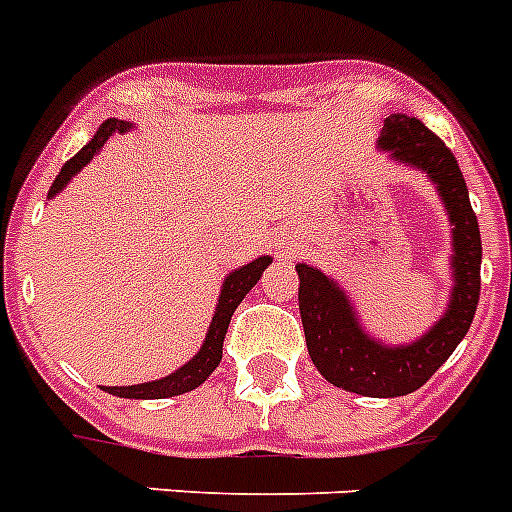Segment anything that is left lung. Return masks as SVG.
I'll list each match as a JSON object with an SVG mask.
<instances>
[{
    "label": "left lung",
    "mask_w": 512,
    "mask_h": 512,
    "mask_svg": "<svg viewBox=\"0 0 512 512\" xmlns=\"http://www.w3.org/2000/svg\"><path fill=\"white\" fill-rule=\"evenodd\" d=\"M377 145L393 161L424 171L437 184L453 223V291L448 309L414 343L385 346L359 325L351 299L333 278L299 263V312L307 351L325 380L367 398H398L422 388L471 328L482 289V234L458 161L435 132L416 117L390 114Z\"/></svg>",
    "instance_id": "8db88e82"
}]
</instances>
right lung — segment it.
Returning <instances> with one entry per match:
<instances>
[{
	"label": "right lung",
	"mask_w": 512,
	"mask_h": 512,
	"mask_svg": "<svg viewBox=\"0 0 512 512\" xmlns=\"http://www.w3.org/2000/svg\"><path fill=\"white\" fill-rule=\"evenodd\" d=\"M132 124L130 122H122V119H106V122L98 127V132L90 137V143L85 145L80 153L70 158V161L64 163L62 171L57 174L54 184H51L49 197H57V192H62L67 184H70L72 176L77 171L88 166L93 161L98 150L103 148V143L109 140L114 132H127ZM273 263V257H257L252 263L242 265L239 270L229 273V276L223 278V286H221V296H218V304H216V315L210 320V328L205 333V341L200 346L195 356H192L190 362L179 367L176 372L171 375L161 377V380H153V382H140V385H127V388H103L106 393L111 395H119V398H169V395H182V393H190L195 390L197 385H203L210 375H213V369L221 364V356H223V338H226V330H229V322L231 315H234V309L239 307L244 296L249 294V289L260 281L263 276V270Z\"/></svg>",
	"instance_id": "right-lung-1"
}]
</instances>
